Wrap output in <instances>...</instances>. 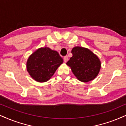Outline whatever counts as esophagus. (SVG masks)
Instances as JSON below:
<instances>
[{"label":"esophagus","instance_id":"obj_1","mask_svg":"<svg viewBox=\"0 0 126 126\" xmlns=\"http://www.w3.org/2000/svg\"><path fill=\"white\" fill-rule=\"evenodd\" d=\"M68 56H65V57H63V61H64L65 63H66V62L68 61Z\"/></svg>","mask_w":126,"mask_h":126}]
</instances>
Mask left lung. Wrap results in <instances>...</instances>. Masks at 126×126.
<instances>
[{"mask_svg": "<svg viewBox=\"0 0 126 126\" xmlns=\"http://www.w3.org/2000/svg\"><path fill=\"white\" fill-rule=\"evenodd\" d=\"M72 57L66 63L76 78L82 82L94 80L101 68L99 58L86 48L77 46L72 49Z\"/></svg>", "mask_w": 126, "mask_h": 126, "instance_id": "8db88e82", "label": "left lung"}]
</instances>
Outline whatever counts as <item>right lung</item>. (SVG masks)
<instances>
[{"label": "right lung", "mask_w": 126, "mask_h": 126, "mask_svg": "<svg viewBox=\"0 0 126 126\" xmlns=\"http://www.w3.org/2000/svg\"><path fill=\"white\" fill-rule=\"evenodd\" d=\"M63 63V59L57 51L46 47L37 49L29 56L26 67L33 79L45 82L50 79Z\"/></svg>", "instance_id": "1"}]
</instances>
